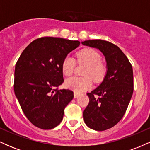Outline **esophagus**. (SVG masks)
Segmentation results:
<instances>
[{
  "label": "esophagus",
  "mask_w": 150,
  "mask_h": 150,
  "mask_svg": "<svg viewBox=\"0 0 150 150\" xmlns=\"http://www.w3.org/2000/svg\"><path fill=\"white\" fill-rule=\"evenodd\" d=\"M79 96H80V94L78 92H74V98H77Z\"/></svg>",
  "instance_id": "esophagus-1"
}]
</instances>
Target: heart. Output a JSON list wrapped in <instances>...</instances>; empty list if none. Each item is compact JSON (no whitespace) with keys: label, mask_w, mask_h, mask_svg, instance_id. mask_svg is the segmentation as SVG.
<instances>
[{"label":"heart","mask_w":150,"mask_h":150,"mask_svg":"<svg viewBox=\"0 0 150 150\" xmlns=\"http://www.w3.org/2000/svg\"><path fill=\"white\" fill-rule=\"evenodd\" d=\"M77 62L87 65L84 75L86 77H72L65 80V85L68 88L77 92L88 89L92 87V82L100 80L106 73V65L102 63L101 56L96 50L87 48L81 50L77 54ZM75 61L73 57L67 56L62 63V70L65 76H70L73 73Z\"/></svg>","instance_id":"b5f03b06"}]
</instances>
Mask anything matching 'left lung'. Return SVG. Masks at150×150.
Segmentation results:
<instances>
[{"instance_id": "1", "label": "left lung", "mask_w": 150, "mask_h": 150, "mask_svg": "<svg viewBox=\"0 0 150 150\" xmlns=\"http://www.w3.org/2000/svg\"><path fill=\"white\" fill-rule=\"evenodd\" d=\"M82 44L99 49L106 62V73L101 83L90 93L83 112L85 124L103 131L116 125L124 116L133 93V72L128 58L118 46L95 39Z\"/></svg>"}]
</instances>
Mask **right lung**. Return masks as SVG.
Here are the masks:
<instances>
[{
  "mask_svg": "<svg viewBox=\"0 0 150 150\" xmlns=\"http://www.w3.org/2000/svg\"><path fill=\"white\" fill-rule=\"evenodd\" d=\"M78 41L42 37L30 43L20 55L15 69L14 91L22 111L34 125L54 128L73 99L70 89H58L63 82L62 63L80 46Z\"/></svg>",
  "mask_w": 150,
  "mask_h": 150,
  "instance_id": "right-lung-1",
  "label": "right lung"
}]
</instances>
